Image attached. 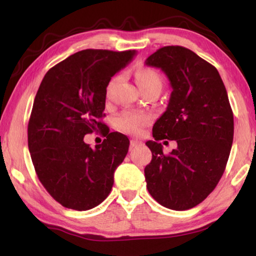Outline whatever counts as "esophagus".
I'll return each instance as SVG.
<instances>
[{"instance_id":"esophagus-1","label":"esophagus","mask_w":256,"mask_h":256,"mask_svg":"<svg viewBox=\"0 0 256 256\" xmlns=\"http://www.w3.org/2000/svg\"><path fill=\"white\" fill-rule=\"evenodd\" d=\"M141 144V141H138V140H131V142H130V146L131 148H134V146H138Z\"/></svg>"}]
</instances>
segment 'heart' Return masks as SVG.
I'll return each mask as SVG.
<instances>
[{"label":"heart","mask_w":256,"mask_h":256,"mask_svg":"<svg viewBox=\"0 0 256 256\" xmlns=\"http://www.w3.org/2000/svg\"><path fill=\"white\" fill-rule=\"evenodd\" d=\"M136 81L140 88L141 92L150 89H158L162 92L164 81L157 71L152 68H138L136 72ZM118 81V78H114L108 84L107 92H110L112 86ZM151 123V116L146 112H136L132 110H126L120 114L116 118V126L124 133L138 136L142 132L146 126Z\"/></svg>","instance_id":"1"}]
</instances>
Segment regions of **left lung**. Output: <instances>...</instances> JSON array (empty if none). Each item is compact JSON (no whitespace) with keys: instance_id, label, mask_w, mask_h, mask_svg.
I'll list each match as a JSON object with an SVG mask.
<instances>
[{"instance_id":"8db88e82","label":"left lung","mask_w":256,"mask_h":256,"mask_svg":"<svg viewBox=\"0 0 256 256\" xmlns=\"http://www.w3.org/2000/svg\"><path fill=\"white\" fill-rule=\"evenodd\" d=\"M167 76L172 92L166 110L152 128V152L144 168L146 188L156 201L183 211L214 190L226 168L234 138V115L216 68L182 46H164L146 60ZM178 148L162 152L159 140ZM167 142V141H164Z\"/></svg>"}]
</instances>
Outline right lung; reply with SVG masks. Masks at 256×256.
<instances>
[{
	"instance_id": "add662e5",
	"label": "right lung",
	"mask_w": 256,
	"mask_h": 256,
	"mask_svg": "<svg viewBox=\"0 0 256 256\" xmlns=\"http://www.w3.org/2000/svg\"><path fill=\"white\" fill-rule=\"evenodd\" d=\"M136 54L78 52L48 70L36 94L28 124L30 156L42 186L68 209H92L110 193L128 138L107 126L106 138L94 148L83 138L105 124L98 120L104 116L107 86Z\"/></svg>"
}]
</instances>
